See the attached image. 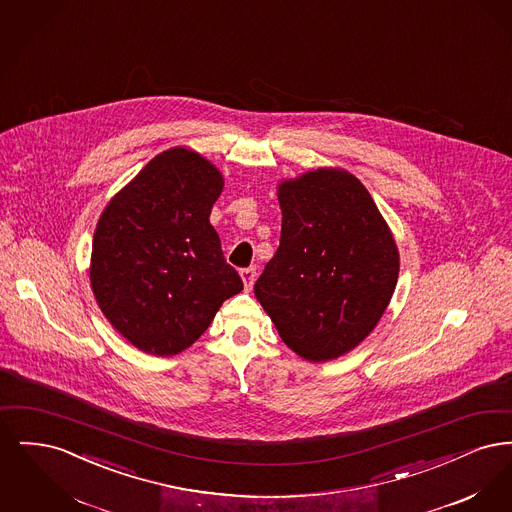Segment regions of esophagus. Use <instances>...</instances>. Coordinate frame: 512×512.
Wrapping results in <instances>:
<instances>
[{
	"mask_svg": "<svg viewBox=\"0 0 512 512\" xmlns=\"http://www.w3.org/2000/svg\"><path fill=\"white\" fill-rule=\"evenodd\" d=\"M240 276H242V280H244L245 290L249 292V290L253 288V282H255V276H257V268H244V270L240 272Z\"/></svg>",
	"mask_w": 512,
	"mask_h": 512,
	"instance_id": "1",
	"label": "esophagus"
}]
</instances>
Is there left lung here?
<instances>
[{
  "label": "left lung",
  "instance_id": "1",
  "mask_svg": "<svg viewBox=\"0 0 512 512\" xmlns=\"http://www.w3.org/2000/svg\"><path fill=\"white\" fill-rule=\"evenodd\" d=\"M282 234L255 297L309 363L353 351L376 328L399 276V249L363 182L320 167L278 184Z\"/></svg>",
  "mask_w": 512,
  "mask_h": 512
}]
</instances>
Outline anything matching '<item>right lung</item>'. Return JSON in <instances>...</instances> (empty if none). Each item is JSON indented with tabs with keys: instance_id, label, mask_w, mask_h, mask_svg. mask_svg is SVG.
Here are the masks:
<instances>
[{
	"instance_id": "1",
	"label": "right lung",
	"mask_w": 512,
	"mask_h": 512,
	"mask_svg": "<svg viewBox=\"0 0 512 512\" xmlns=\"http://www.w3.org/2000/svg\"><path fill=\"white\" fill-rule=\"evenodd\" d=\"M222 172L188 147L155 155L105 205L90 284L101 313L140 351L188 349L220 305L244 290L209 222Z\"/></svg>"
}]
</instances>
